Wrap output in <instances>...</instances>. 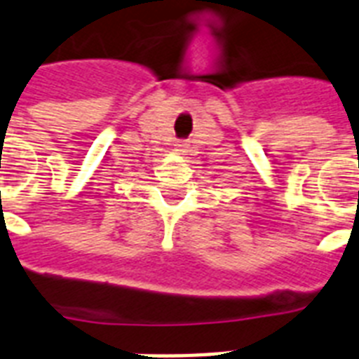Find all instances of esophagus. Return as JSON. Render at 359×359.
<instances>
[{"instance_id":"esophagus-1","label":"esophagus","mask_w":359,"mask_h":359,"mask_svg":"<svg viewBox=\"0 0 359 359\" xmlns=\"http://www.w3.org/2000/svg\"><path fill=\"white\" fill-rule=\"evenodd\" d=\"M175 151H177V154H189L191 153V149H189V142L179 140V142L175 144Z\"/></svg>"}]
</instances>
